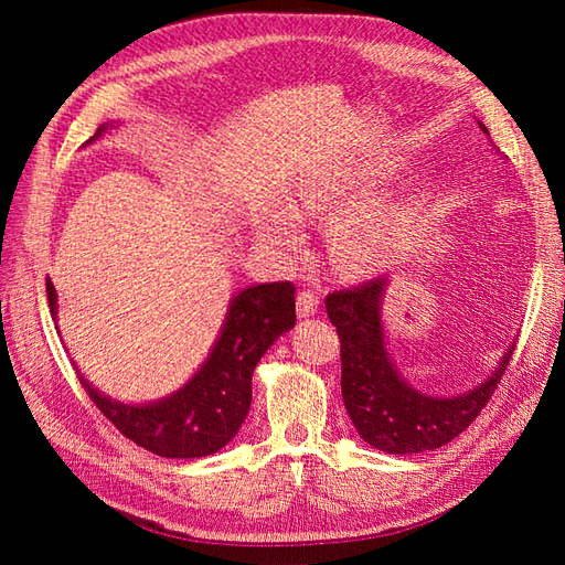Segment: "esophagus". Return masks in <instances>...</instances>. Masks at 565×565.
<instances>
[{
    "label": "esophagus",
    "mask_w": 565,
    "mask_h": 565,
    "mask_svg": "<svg viewBox=\"0 0 565 565\" xmlns=\"http://www.w3.org/2000/svg\"><path fill=\"white\" fill-rule=\"evenodd\" d=\"M320 306V294L316 289H303L298 294V316L308 318V316H316V310Z\"/></svg>",
    "instance_id": "obj_1"
}]
</instances>
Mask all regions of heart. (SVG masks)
Returning a JSON list of instances; mask_svg holds the SVG:
<instances>
[{"mask_svg": "<svg viewBox=\"0 0 565 565\" xmlns=\"http://www.w3.org/2000/svg\"><path fill=\"white\" fill-rule=\"evenodd\" d=\"M383 177H386L383 167L356 160L316 167L298 177L289 194L284 196V211L290 218L286 220L281 213L269 215L262 225V235L276 245L289 247L296 243V227L291 221H316L344 205L332 233L334 252L352 267H369L376 259L383 211L379 203L362 196L379 186Z\"/></svg>", "mask_w": 565, "mask_h": 565, "instance_id": "b5f03b06", "label": "heart"}]
</instances>
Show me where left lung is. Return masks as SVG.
Returning a JSON list of instances; mask_svg holds the SVG:
<instances>
[{"label":"left lung","mask_w":565,"mask_h":565,"mask_svg":"<svg viewBox=\"0 0 565 565\" xmlns=\"http://www.w3.org/2000/svg\"><path fill=\"white\" fill-rule=\"evenodd\" d=\"M483 134L488 128L481 124ZM388 279H374L326 298L328 318L340 334L342 398L359 437L386 454L439 449L459 437L483 411L505 374L514 347L476 388L439 398L413 388L386 350L381 306Z\"/></svg>","instance_id":"8db88e82"}]
</instances>
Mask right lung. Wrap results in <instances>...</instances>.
I'll return each mask as SVG.
<instances>
[{
	"instance_id": "right-lung-1",
	"label": "right lung",
	"mask_w": 565,
	"mask_h": 565,
	"mask_svg": "<svg viewBox=\"0 0 565 565\" xmlns=\"http://www.w3.org/2000/svg\"><path fill=\"white\" fill-rule=\"evenodd\" d=\"M109 126V124H106ZM106 126H99L89 142ZM47 303L57 316V294L47 279ZM296 326V286L274 281L233 296L211 354L182 388L167 398L130 405L99 393L79 374L94 405L124 437L167 459H199L221 451L243 427L252 403V371L279 334Z\"/></svg>"
}]
</instances>
